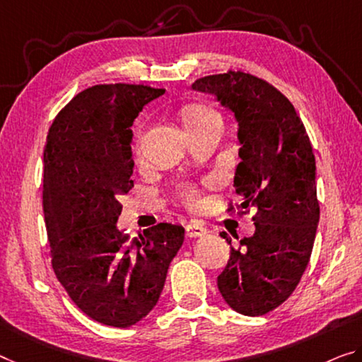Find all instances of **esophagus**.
Wrapping results in <instances>:
<instances>
[{"instance_id":"1","label":"esophagus","mask_w":362,"mask_h":362,"mask_svg":"<svg viewBox=\"0 0 362 362\" xmlns=\"http://www.w3.org/2000/svg\"><path fill=\"white\" fill-rule=\"evenodd\" d=\"M207 235V228L199 221H191V223L186 225V236L187 238H199Z\"/></svg>"}]
</instances>
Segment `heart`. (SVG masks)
Segmentation results:
<instances>
[{
    "label": "heart",
    "mask_w": 362,
    "mask_h": 362,
    "mask_svg": "<svg viewBox=\"0 0 362 362\" xmlns=\"http://www.w3.org/2000/svg\"><path fill=\"white\" fill-rule=\"evenodd\" d=\"M214 118H220V116L216 115L215 110L204 107V105H187V107H185L181 111V119L182 123H185L186 131L197 129V127L204 126ZM182 196H185V199L189 200V202H192V200L196 199V192L187 187L182 191Z\"/></svg>",
    "instance_id": "heart-1"
}]
</instances>
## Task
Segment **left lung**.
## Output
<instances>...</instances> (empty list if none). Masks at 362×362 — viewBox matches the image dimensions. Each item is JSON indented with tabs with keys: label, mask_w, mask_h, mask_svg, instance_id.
<instances>
[{
	"label": "left lung",
	"mask_w": 362,
	"mask_h": 362,
	"mask_svg": "<svg viewBox=\"0 0 362 362\" xmlns=\"http://www.w3.org/2000/svg\"><path fill=\"white\" fill-rule=\"evenodd\" d=\"M192 88L212 93L235 115L239 207L257 210L255 233L231 247L216 285L236 313L264 315L291 296L313 252L320 216L313 146L290 100L264 79L228 71L200 77ZM220 236L231 246L225 231Z\"/></svg>",
	"instance_id": "8db88e82"
}]
</instances>
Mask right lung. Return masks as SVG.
Masks as SVG:
<instances>
[{"label": "right lung", "instance_id": "add662e5", "mask_svg": "<svg viewBox=\"0 0 362 362\" xmlns=\"http://www.w3.org/2000/svg\"><path fill=\"white\" fill-rule=\"evenodd\" d=\"M163 88L88 87L59 111L43 152V214L54 275L82 313L126 329L162 294L185 241L181 225L158 223L139 238L116 228L119 197L134 187L131 126Z\"/></svg>", "mask_w": 362, "mask_h": 362}]
</instances>
